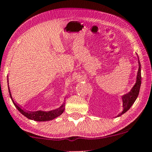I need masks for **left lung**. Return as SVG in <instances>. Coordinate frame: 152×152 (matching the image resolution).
Segmentation results:
<instances>
[{"label":"left lung","instance_id":"left-lung-1","mask_svg":"<svg viewBox=\"0 0 152 152\" xmlns=\"http://www.w3.org/2000/svg\"><path fill=\"white\" fill-rule=\"evenodd\" d=\"M138 63H139V69H138L137 81H136L135 84L132 87V88L129 93L122 96V102H123V111L120 113L117 116H120L121 115L126 113L129 109H130L131 106L133 105L136 99H137L138 95H139V90H140L141 83H142V76H141V64L139 61V57H138Z\"/></svg>","mask_w":152,"mask_h":152}]
</instances>
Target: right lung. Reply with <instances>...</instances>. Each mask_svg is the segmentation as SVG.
Returning <instances> with one entry per match:
<instances>
[{
	"mask_svg": "<svg viewBox=\"0 0 152 152\" xmlns=\"http://www.w3.org/2000/svg\"><path fill=\"white\" fill-rule=\"evenodd\" d=\"M8 81V78L7 79ZM8 91H9V94L10 99H11L12 102H13V104H14L15 107L17 108V109L20 111L21 114L25 116L26 117L31 120H34L36 121H50V120H53L54 118H56L58 116H60L63 114V112L64 111L65 109V100H64V104H62L60 107L56 109L52 110V111H26L23 110L19 106L18 104H15L14 101L13 100L12 98L11 94H10V91L9 88V85H8Z\"/></svg>",
	"mask_w": 152,
	"mask_h": 152,
	"instance_id": "obj_1",
	"label": "right lung"
}]
</instances>
